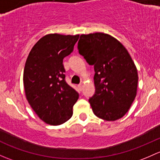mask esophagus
Masks as SVG:
<instances>
[{"label":"esophagus","mask_w":160,"mask_h":160,"mask_svg":"<svg viewBox=\"0 0 160 160\" xmlns=\"http://www.w3.org/2000/svg\"><path fill=\"white\" fill-rule=\"evenodd\" d=\"M78 88H79L80 90L82 89V84H80V85H78Z\"/></svg>","instance_id":"esophagus-1"}]
</instances>
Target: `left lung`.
<instances>
[{"label": "left lung", "instance_id": "1", "mask_svg": "<svg viewBox=\"0 0 160 160\" xmlns=\"http://www.w3.org/2000/svg\"><path fill=\"white\" fill-rule=\"evenodd\" d=\"M78 52L94 65L95 94L89 98L94 114L106 121L126 115L136 95L138 73L126 48L104 33L82 34Z\"/></svg>", "mask_w": 160, "mask_h": 160}]
</instances>
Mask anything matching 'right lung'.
I'll list each match as a JSON object with an SVG mask.
<instances>
[{
    "instance_id": "1",
    "label": "right lung",
    "mask_w": 160,
    "mask_h": 160,
    "mask_svg": "<svg viewBox=\"0 0 160 160\" xmlns=\"http://www.w3.org/2000/svg\"><path fill=\"white\" fill-rule=\"evenodd\" d=\"M79 35L51 34L32 48L24 70L26 98L39 118L57 126L68 121L78 93L65 81L63 59L73 52Z\"/></svg>"
}]
</instances>
